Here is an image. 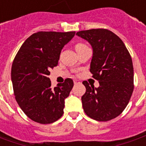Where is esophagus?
I'll return each mask as SVG.
<instances>
[{"instance_id":"34e87169","label":"esophagus","mask_w":146,"mask_h":146,"mask_svg":"<svg viewBox=\"0 0 146 146\" xmlns=\"http://www.w3.org/2000/svg\"><path fill=\"white\" fill-rule=\"evenodd\" d=\"M73 83H74V84H80V82L79 80H74Z\"/></svg>"}]
</instances>
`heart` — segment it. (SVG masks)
Segmentation results:
<instances>
[{"label":"heart","mask_w":146,"mask_h":146,"mask_svg":"<svg viewBox=\"0 0 146 146\" xmlns=\"http://www.w3.org/2000/svg\"><path fill=\"white\" fill-rule=\"evenodd\" d=\"M85 46L86 45L84 44H77L75 48H76V50L77 51V50H79V49L84 48V47H85Z\"/></svg>","instance_id":"obj_1"}]
</instances>
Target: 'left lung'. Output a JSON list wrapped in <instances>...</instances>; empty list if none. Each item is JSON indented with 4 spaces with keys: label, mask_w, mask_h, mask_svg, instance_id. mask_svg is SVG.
I'll use <instances>...</instances> for the list:
<instances>
[{
    "label": "left lung",
    "mask_w": 146,
    "mask_h": 146,
    "mask_svg": "<svg viewBox=\"0 0 146 146\" xmlns=\"http://www.w3.org/2000/svg\"><path fill=\"white\" fill-rule=\"evenodd\" d=\"M93 48L90 72L99 87L84 81L83 109L92 119L109 121L116 118L128 104L134 90V69L131 54L119 36L106 29L76 33Z\"/></svg>",
    "instance_id": "obj_1"
}]
</instances>
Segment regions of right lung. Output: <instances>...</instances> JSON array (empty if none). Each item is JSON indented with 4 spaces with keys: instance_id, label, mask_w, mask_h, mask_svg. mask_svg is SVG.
<instances>
[{
    "instance_id": "add662e5",
    "label": "right lung",
    "mask_w": 146,
    "mask_h": 146,
    "mask_svg": "<svg viewBox=\"0 0 146 146\" xmlns=\"http://www.w3.org/2000/svg\"><path fill=\"white\" fill-rule=\"evenodd\" d=\"M76 32L40 31L25 40L11 66L15 100L30 119L39 123H54L63 114L65 98L73 87V80L51 88L50 69L58 66L64 45Z\"/></svg>"
}]
</instances>
